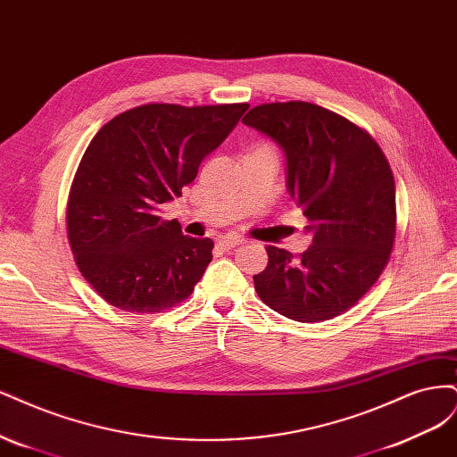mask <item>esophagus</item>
<instances>
[{"label": "esophagus", "mask_w": 457, "mask_h": 457, "mask_svg": "<svg viewBox=\"0 0 457 457\" xmlns=\"http://www.w3.org/2000/svg\"><path fill=\"white\" fill-rule=\"evenodd\" d=\"M241 243H243V239L237 237V235H224V237L218 239V245L222 248H233V246H237Z\"/></svg>", "instance_id": "1"}]
</instances>
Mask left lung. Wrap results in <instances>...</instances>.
Segmentation results:
<instances>
[{
    "label": "left lung",
    "instance_id": "8db88e82",
    "mask_svg": "<svg viewBox=\"0 0 457 457\" xmlns=\"http://www.w3.org/2000/svg\"><path fill=\"white\" fill-rule=\"evenodd\" d=\"M243 123L281 145L288 194L313 233L298 258L266 246L268 266L254 275L260 300L298 322L342 315L391 256L396 207L387 157L364 129L312 102L260 104Z\"/></svg>",
    "mask_w": 457,
    "mask_h": 457
}]
</instances>
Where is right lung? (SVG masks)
I'll use <instances>...</instances> for the list:
<instances>
[{"instance_id":"right-lung-1","label":"right lung","mask_w":457,"mask_h":457,"mask_svg":"<svg viewBox=\"0 0 457 457\" xmlns=\"http://www.w3.org/2000/svg\"><path fill=\"white\" fill-rule=\"evenodd\" d=\"M248 110L243 104H144L115 115L81 157L66 207L68 241L85 281L110 305L159 313L194 292L212 239L163 220Z\"/></svg>"}]
</instances>
